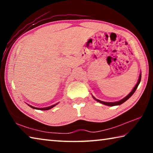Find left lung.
Returning <instances> with one entry per match:
<instances>
[{
	"mask_svg": "<svg viewBox=\"0 0 153 153\" xmlns=\"http://www.w3.org/2000/svg\"><path fill=\"white\" fill-rule=\"evenodd\" d=\"M140 81H141V73H140V74L138 81V82H137V84H136V86H134V88H133V90H131V91L130 92V93H129V94L128 96H126V97L125 98H123V99H121V100H119V101H117V102H104V101H101V100H98V99H97V98H96L95 97H93V96H92V97H93V98H94V100H97V102H100V103H102V104H103V105H107V106H112V107H113V106H116V105H121V104H122V103H123L124 102H126L127 100L129 99V98H130V97H131V96H132V94H134V93L135 92L136 90L137 89V88H138V85H139V84H140Z\"/></svg>",
	"mask_w": 153,
	"mask_h": 153,
	"instance_id": "left-lung-1",
	"label": "left lung"
}]
</instances>
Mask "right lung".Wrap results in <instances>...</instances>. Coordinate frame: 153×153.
I'll list each match as a JSON object with an SVG mask.
<instances>
[{"label": "right lung", "instance_id": "right-lung-1", "mask_svg": "<svg viewBox=\"0 0 153 153\" xmlns=\"http://www.w3.org/2000/svg\"><path fill=\"white\" fill-rule=\"evenodd\" d=\"M57 104H58V103H56V104H55V105H52V106H50V107H45V108H37V107H33V106H31V105H29L30 107H32V108H35V109L46 111V110H49V109H51V108H53V107H55V106H56V105H57Z\"/></svg>", "mask_w": 153, "mask_h": 153}]
</instances>
